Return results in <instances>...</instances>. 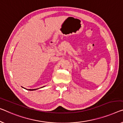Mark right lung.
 I'll use <instances>...</instances> for the list:
<instances>
[{
    "label": "right lung",
    "mask_w": 123,
    "mask_h": 123,
    "mask_svg": "<svg viewBox=\"0 0 123 123\" xmlns=\"http://www.w3.org/2000/svg\"><path fill=\"white\" fill-rule=\"evenodd\" d=\"M23 88H24V87H23ZM38 89H39V88H38ZM36 89H27V90H28V91H34V90H36Z\"/></svg>",
    "instance_id": "obj_1"
}]
</instances>
